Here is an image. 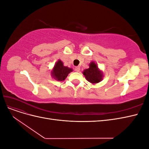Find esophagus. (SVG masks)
Instances as JSON below:
<instances>
[{
  "label": "esophagus",
  "mask_w": 149,
  "mask_h": 149,
  "mask_svg": "<svg viewBox=\"0 0 149 149\" xmlns=\"http://www.w3.org/2000/svg\"><path fill=\"white\" fill-rule=\"evenodd\" d=\"M80 70V68L79 66H76L74 68V71H77V72H79Z\"/></svg>",
  "instance_id": "34e87169"
}]
</instances>
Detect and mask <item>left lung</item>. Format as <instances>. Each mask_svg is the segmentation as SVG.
<instances>
[{"label": "left lung", "mask_w": 149, "mask_h": 149, "mask_svg": "<svg viewBox=\"0 0 149 149\" xmlns=\"http://www.w3.org/2000/svg\"><path fill=\"white\" fill-rule=\"evenodd\" d=\"M83 73L86 79L91 83H97L101 81L102 78L101 72L99 70L97 66L94 62H91L89 64V68L85 70Z\"/></svg>", "instance_id": "left-lung-1"}]
</instances>
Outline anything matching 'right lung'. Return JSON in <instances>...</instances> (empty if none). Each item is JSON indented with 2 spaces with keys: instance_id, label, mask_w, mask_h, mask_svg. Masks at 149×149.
Listing matches in <instances>:
<instances>
[{
  "instance_id": "right-lung-1",
  "label": "right lung",
  "mask_w": 149,
  "mask_h": 149,
  "mask_svg": "<svg viewBox=\"0 0 149 149\" xmlns=\"http://www.w3.org/2000/svg\"><path fill=\"white\" fill-rule=\"evenodd\" d=\"M73 70L63 66V63L61 60H58L54 66L52 71V76L58 81H63L67 76Z\"/></svg>"
}]
</instances>
